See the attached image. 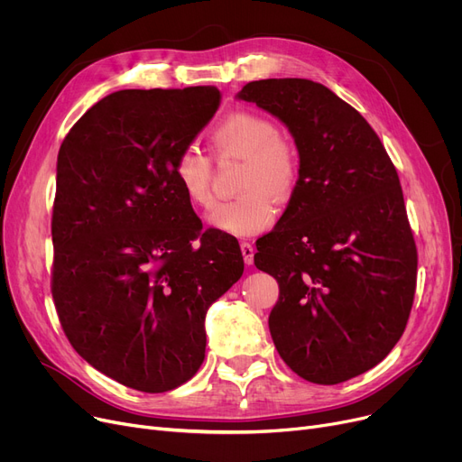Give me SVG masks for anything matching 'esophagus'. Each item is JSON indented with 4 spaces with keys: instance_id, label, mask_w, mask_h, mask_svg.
Returning a JSON list of instances; mask_svg holds the SVG:
<instances>
[{
    "instance_id": "esophagus-1",
    "label": "esophagus",
    "mask_w": 462,
    "mask_h": 462,
    "mask_svg": "<svg viewBox=\"0 0 462 462\" xmlns=\"http://www.w3.org/2000/svg\"><path fill=\"white\" fill-rule=\"evenodd\" d=\"M239 249H241V254H244V262L247 265H251L253 260H254V247L249 244V241H241Z\"/></svg>"
}]
</instances>
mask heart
<instances>
[{"mask_svg":"<svg viewBox=\"0 0 462 462\" xmlns=\"http://www.w3.org/2000/svg\"><path fill=\"white\" fill-rule=\"evenodd\" d=\"M217 157L245 162L239 197L218 204L209 221L230 236L247 237L268 230L275 221V202H288L301 180V152L296 138L282 133L277 121L258 110H232L209 129ZM174 178L187 200L209 209L213 199V162L197 145H185L174 161Z\"/></svg>","mask_w":462,"mask_h":462,"instance_id":"heart-1","label":"heart"}]
</instances>
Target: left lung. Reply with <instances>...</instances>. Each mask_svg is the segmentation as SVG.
<instances>
[{
  "label": "left lung",
  "instance_id": "8db88e82",
  "mask_svg": "<svg viewBox=\"0 0 462 462\" xmlns=\"http://www.w3.org/2000/svg\"><path fill=\"white\" fill-rule=\"evenodd\" d=\"M290 129L301 180L254 265L279 282L270 314L275 348L298 376L333 385L392 352L418 281V249L395 164L354 106L307 79L245 84Z\"/></svg>",
  "mask_w": 462,
  "mask_h": 462
}]
</instances>
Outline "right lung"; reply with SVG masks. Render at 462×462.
<instances>
[{"label": "right lung", "instance_id": "add662e5", "mask_svg": "<svg viewBox=\"0 0 462 462\" xmlns=\"http://www.w3.org/2000/svg\"><path fill=\"white\" fill-rule=\"evenodd\" d=\"M215 86L121 89L58 153L52 298L70 346L133 390L164 393L206 354L204 319L244 273L237 239L202 230L174 161L215 114Z\"/></svg>", "mask_w": 462, "mask_h": 462}]
</instances>
